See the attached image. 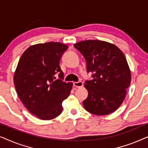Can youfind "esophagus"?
<instances>
[{"label": "esophagus", "mask_w": 148, "mask_h": 148, "mask_svg": "<svg viewBox=\"0 0 148 148\" xmlns=\"http://www.w3.org/2000/svg\"><path fill=\"white\" fill-rule=\"evenodd\" d=\"M84 86L82 82H74L73 83V86L75 88H82Z\"/></svg>", "instance_id": "esophagus-1"}]
</instances>
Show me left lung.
<instances>
[{"mask_svg":"<svg viewBox=\"0 0 148 148\" xmlns=\"http://www.w3.org/2000/svg\"><path fill=\"white\" fill-rule=\"evenodd\" d=\"M84 56L87 71L94 72L86 81L88 96L83 104L92 114L114 112L122 104L131 81V71L123 52L114 44L102 40H85L74 44Z\"/></svg>","mask_w":148,"mask_h":148,"instance_id":"left-lung-1","label":"left lung"}]
</instances>
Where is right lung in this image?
Listing matches in <instances>:
<instances>
[{
    "instance_id": "right-lung-1",
    "label": "right lung",
    "mask_w": 148,
    "mask_h": 148,
    "mask_svg": "<svg viewBox=\"0 0 148 148\" xmlns=\"http://www.w3.org/2000/svg\"><path fill=\"white\" fill-rule=\"evenodd\" d=\"M67 48L65 44L54 42L29 46L21 55L14 73V84L20 100L32 114L42 120L59 116L62 101L72 90L73 83L62 80L64 74L59 66Z\"/></svg>"
}]
</instances>
